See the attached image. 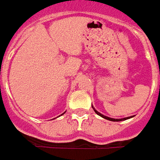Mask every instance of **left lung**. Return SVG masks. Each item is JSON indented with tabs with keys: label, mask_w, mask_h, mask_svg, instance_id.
Returning a JSON list of instances; mask_svg holds the SVG:
<instances>
[{
	"label": "left lung",
	"mask_w": 160,
	"mask_h": 160,
	"mask_svg": "<svg viewBox=\"0 0 160 160\" xmlns=\"http://www.w3.org/2000/svg\"><path fill=\"white\" fill-rule=\"evenodd\" d=\"M92 109H93V111L95 112V113L96 114H98L99 116H101V117H102V118H104V119H106V120H109V121H112V122H121V121H125V120H127V119H130V117H127V118H123V119H112V118H110V117H107V116H104L102 115V113H100L99 112H97L94 108L92 107Z\"/></svg>",
	"instance_id": "left-lung-1"
}]
</instances>
